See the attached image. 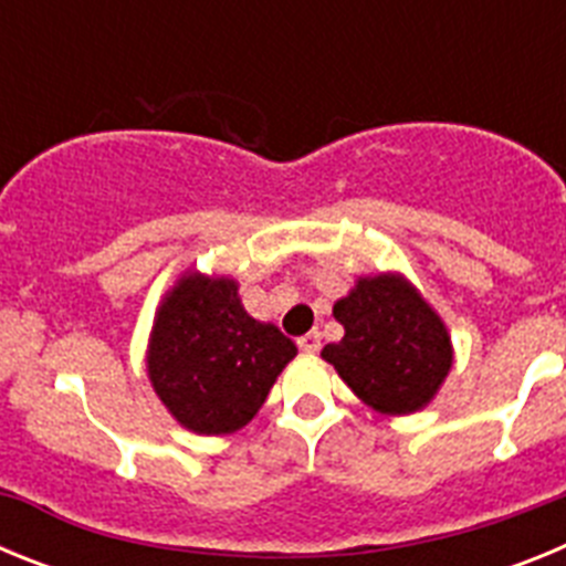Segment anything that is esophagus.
I'll return each mask as SVG.
<instances>
[{"label": "esophagus", "mask_w": 566, "mask_h": 566, "mask_svg": "<svg viewBox=\"0 0 566 566\" xmlns=\"http://www.w3.org/2000/svg\"><path fill=\"white\" fill-rule=\"evenodd\" d=\"M297 345H300V352H306V354L319 352V332L303 334V337L297 339Z\"/></svg>", "instance_id": "1"}]
</instances>
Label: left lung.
Masks as SVG:
<instances>
[{"instance_id":"1","label":"left lung","mask_w":566,"mask_h":566,"mask_svg":"<svg viewBox=\"0 0 566 566\" xmlns=\"http://www.w3.org/2000/svg\"><path fill=\"white\" fill-rule=\"evenodd\" d=\"M345 337L323 348L363 402L382 413H413L431 402L453 363L442 319L402 277L359 280L334 306Z\"/></svg>"}]
</instances>
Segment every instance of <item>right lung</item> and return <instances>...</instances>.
Instances as JSON below:
<instances>
[{"label":"right lung","instance_id":"add662e5","mask_svg":"<svg viewBox=\"0 0 566 566\" xmlns=\"http://www.w3.org/2000/svg\"><path fill=\"white\" fill-rule=\"evenodd\" d=\"M297 345L240 306L232 280L189 274L158 312L149 379L172 417L195 433H232L266 402Z\"/></svg>","mask_w":566,"mask_h":566}]
</instances>
